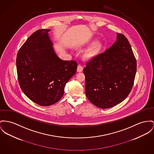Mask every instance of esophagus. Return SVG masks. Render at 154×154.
Listing matches in <instances>:
<instances>
[{
    "mask_svg": "<svg viewBox=\"0 0 154 154\" xmlns=\"http://www.w3.org/2000/svg\"><path fill=\"white\" fill-rule=\"evenodd\" d=\"M83 69V67L81 65H78L77 67V71L78 72H82Z\"/></svg>",
    "mask_w": 154,
    "mask_h": 154,
    "instance_id": "1",
    "label": "esophagus"
}]
</instances>
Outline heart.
<instances>
[{
  "instance_id": "b5f03b06",
  "label": "heart",
  "mask_w": 154,
  "mask_h": 154,
  "mask_svg": "<svg viewBox=\"0 0 154 154\" xmlns=\"http://www.w3.org/2000/svg\"><path fill=\"white\" fill-rule=\"evenodd\" d=\"M100 48V44H96L95 46H94L91 49H90L85 54V57L86 58H91L94 57L99 51V49Z\"/></svg>"
}]
</instances>
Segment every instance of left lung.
Returning <instances> with one entry per match:
<instances>
[{"mask_svg": "<svg viewBox=\"0 0 154 154\" xmlns=\"http://www.w3.org/2000/svg\"><path fill=\"white\" fill-rule=\"evenodd\" d=\"M117 41L105 52L86 63L85 92L89 100L101 109L122 102L131 91L137 61L124 35L117 34Z\"/></svg>", "mask_w": 154, "mask_h": 154, "instance_id": "left-lung-1", "label": "left lung"}]
</instances>
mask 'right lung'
<instances>
[{"instance_id": "add662e5", "label": "right lung", "mask_w": 154, "mask_h": 154, "mask_svg": "<svg viewBox=\"0 0 154 154\" xmlns=\"http://www.w3.org/2000/svg\"><path fill=\"white\" fill-rule=\"evenodd\" d=\"M48 29H40L27 38L16 58L17 78L23 93L31 101L48 106L59 101L65 84L76 72L77 62L63 61L52 47Z\"/></svg>"}]
</instances>
